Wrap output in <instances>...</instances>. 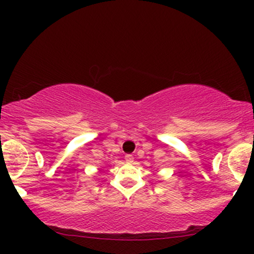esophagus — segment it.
<instances>
[{"instance_id": "34e87169", "label": "esophagus", "mask_w": 254, "mask_h": 254, "mask_svg": "<svg viewBox=\"0 0 254 254\" xmlns=\"http://www.w3.org/2000/svg\"><path fill=\"white\" fill-rule=\"evenodd\" d=\"M125 161H127V164H132V162H133V156L130 155V154H127V155H125Z\"/></svg>"}]
</instances>
